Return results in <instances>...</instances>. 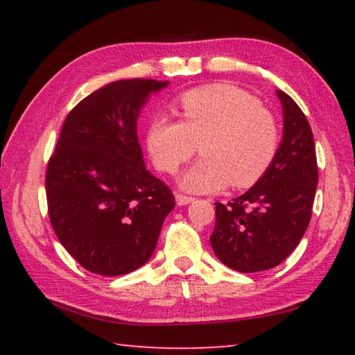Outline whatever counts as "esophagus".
Listing matches in <instances>:
<instances>
[{
    "instance_id": "obj_1",
    "label": "esophagus",
    "mask_w": 355,
    "mask_h": 355,
    "mask_svg": "<svg viewBox=\"0 0 355 355\" xmlns=\"http://www.w3.org/2000/svg\"><path fill=\"white\" fill-rule=\"evenodd\" d=\"M175 199H177V203L178 205H188V203H191V202H194L196 200V197H191V196H186V194H178L175 196Z\"/></svg>"
}]
</instances>
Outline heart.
<instances>
[{
    "label": "heart",
    "mask_w": 355,
    "mask_h": 355,
    "mask_svg": "<svg viewBox=\"0 0 355 355\" xmlns=\"http://www.w3.org/2000/svg\"><path fill=\"white\" fill-rule=\"evenodd\" d=\"M182 122L156 117L148 125L147 148L156 169L173 173L200 148L203 158L180 184L192 192H214L228 183L249 188L277 155V120L243 89L209 84L178 98ZM201 147L199 148L198 146Z\"/></svg>",
    "instance_id": "obj_1"
}]
</instances>
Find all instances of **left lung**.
<instances>
[{"label": "left lung", "mask_w": 355, "mask_h": 355, "mask_svg": "<svg viewBox=\"0 0 355 355\" xmlns=\"http://www.w3.org/2000/svg\"><path fill=\"white\" fill-rule=\"evenodd\" d=\"M284 139L266 173L228 203L216 202L209 243L216 257L239 272L279 266L297 248L310 224L318 186L313 133L290 95L279 91Z\"/></svg>", "instance_id": "8db88e82"}]
</instances>
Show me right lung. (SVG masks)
Returning <instances> with one entry per match:
<instances>
[{
	"label": "right lung",
	"mask_w": 355,
	"mask_h": 355,
	"mask_svg": "<svg viewBox=\"0 0 355 355\" xmlns=\"http://www.w3.org/2000/svg\"><path fill=\"white\" fill-rule=\"evenodd\" d=\"M167 81L120 80L87 95L69 112L45 175L48 216L65 250L84 269L123 275L152 257L169 186L146 169L137 116Z\"/></svg>",
	"instance_id": "add662e5"
}]
</instances>
